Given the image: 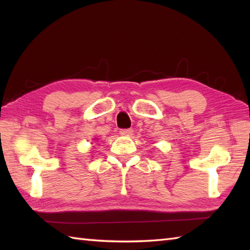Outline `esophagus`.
Here are the masks:
<instances>
[{"label":"esophagus","instance_id":"1","mask_svg":"<svg viewBox=\"0 0 250 250\" xmlns=\"http://www.w3.org/2000/svg\"><path fill=\"white\" fill-rule=\"evenodd\" d=\"M119 133L121 135H131L132 133H133V130L132 129H122L119 131Z\"/></svg>","mask_w":250,"mask_h":250}]
</instances>
